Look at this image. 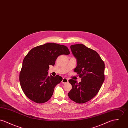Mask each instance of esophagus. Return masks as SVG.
Returning a JSON list of instances; mask_svg holds the SVG:
<instances>
[{
  "instance_id": "esophagus-1",
  "label": "esophagus",
  "mask_w": 128,
  "mask_h": 128,
  "mask_svg": "<svg viewBox=\"0 0 128 128\" xmlns=\"http://www.w3.org/2000/svg\"><path fill=\"white\" fill-rule=\"evenodd\" d=\"M62 83L63 84H66V83H67L68 82V80L67 78H63V80H62Z\"/></svg>"
}]
</instances>
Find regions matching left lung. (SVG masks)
<instances>
[{"mask_svg":"<svg viewBox=\"0 0 128 128\" xmlns=\"http://www.w3.org/2000/svg\"><path fill=\"white\" fill-rule=\"evenodd\" d=\"M70 48L77 60L74 72L82 78V81L78 83L74 80H69L72 88L68 96L76 103L84 104L99 91L104 80V63L96 51L83 44H73Z\"/></svg>","mask_w":128,"mask_h":128,"instance_id":"8db88e82","label":"left lung"}]
</instances>
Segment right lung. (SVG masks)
Instances as JSON below:
<instances>
[{"label": "right lung", "instance_id": "right-lung-1", "mask_svg": "<svg viewBox=\"0 0 128 128\" xmlns=\"http://www.w3.org/2000/svg\"><path fill=\"white\" fill-rule=\"evenodd\" d=\"M68 48L56 43H46L31 49L25 56L20 72L21 88L26 96L39 104L50 99L62 78L48 76L49 65H54L57 57L70 54Z\"/></svg>", "mask_w": 128, "mask_h": 128}]
</instances>
